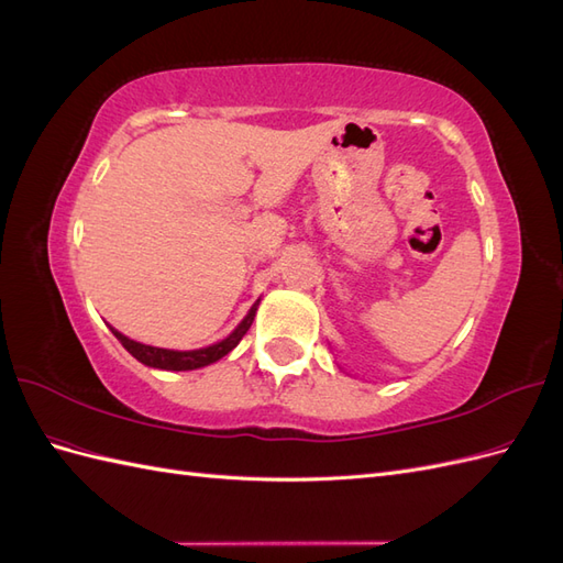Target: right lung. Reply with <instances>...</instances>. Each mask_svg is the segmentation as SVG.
I'll list each match as a JSON object with an SVG mask.
<instances>
[{
	"instance_id": "add662e5",
	"label": "right lung",
	"mask_w": 563,
	"mask_h": 563,
	"mask_svg": "<svg viewBox=\"0 0 563 563\" xmlns=\"http://www.w3.org/2000/svg\"><path fill=\"white\" fill-rule=\"evenodd\" d=\"M258 302H253V308L249 310V314L242 319L240 327H236L228 338L220 340V343L216 345H209V347H201V350H187V352H180V350H164V347H152V345H143V343H135V340L126 338L124 333H119L117 329L110 327V331L114 333V338L119 340V343L124 345V350L129 354H133L135 360H139L141 364L145 366H152V368H164V371H195V368H201V366H209L218 360H223V356L228 352H232L236 345H240V340L246 335V331L251 329L253 323V317H255V310H258Z\"/></svg>"
}]
</instances>
